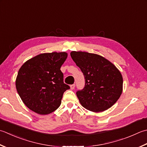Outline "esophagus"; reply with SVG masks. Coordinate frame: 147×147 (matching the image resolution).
Here are the masks:
<instances>
[{"label": "esophagus", "instance_id": "34e87169", "mask_svg": "<svg viewBox=\"0 0 147 147\" xmlns=\"http://www.w3.org/2000/svg\"><path fill=\"white\" fill-rule=\"evenodd\" d=\"M70 88H71V90H73V89H74V88H75V85H74V84L71 85H70Z\"/></svg>", "mask_w": 147, "mask_h": 147}]
</instances>
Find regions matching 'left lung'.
<instances>
[{
    "instance_id": "8db88e82",
    "label": "left lung",
    "mask_w": 147,
    "mask_h": 147,
    "mask_svg": "<svg viewBox=\"0 0 147 147\" xmlns=\"http://www.w3.org/2000/svg\"><path fill=\"white\" fill-rule=\"evenodd\" d=\"M71 57L85 80L84 88L76 92L80 104L93 112L111 108L122 92L123 78L119 70L109 60L97 54L73 51Z\"/></svg>"
}]
</instances>
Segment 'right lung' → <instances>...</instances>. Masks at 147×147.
<instances>
[{
  "instance_id": "1",
  "label": "right lung",
  "mask_w": 147,
  "mask_h": 147,
  "mask_svg": "<svg viewBox=\"0 0 147 147\" xmlns=\"http://www.w3.org/2000/svg\"><path fill=\"white\" fill-rule=\"evenodd\" d=\"M67 57L65 52L41 53L28 60L20 67L16 88L30 110L47 115L59 107L64 92L70 88L64 83L60 71Z\"/></svg>"
}]
</instances>
